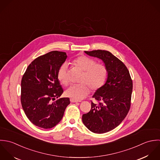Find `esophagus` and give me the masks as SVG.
<instances>
[{
  "label": "esophagus",
  "mask_w": 160,
  "mask_h": 160,
  "mask_svg": "<svg viewBox=\"0 0 160 160\" xmlns=\"http://www.w3.org/2000/svg\"><path fill=\"white\" fill-rule=\"evenodd\" d=\"M70 101L72 102H80L81 101L80 100H77V99H73V98H70Z\"/></svg>",
  "instance_id": "34e87169"
}]
</instances>
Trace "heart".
Instances as JSON below:
<instances>
[{
    "label": "heart",
    "mask_w": 160,
    "mask_h": 160,
    "mask_svg": "<svg viewBox=\"0 0 160 160\" xmlns=\"http://www.w3.org/2000/svg\"><path fill=\"white\" fill-rule=\"evenodd\" d=\"M72 64L83 71L80 78V83L70 86L65 92L68 97L80 99L87 96L91 90L96 92L105 84L108 75V70L104 64L97 63L96 61L86 56H80L72 61ZM57 78L65 87L68 84L67 64H62L57 72Z\"/></svg>",
    "instance_id": "b5f03b06"
}]
</instances>
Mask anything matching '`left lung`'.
I'll return each instance as SVG.
<instances>
[{"label": "left lung", "mask_w": 160, "mask_h": 160, "mask_svg": "<svg viewBox=\"0 0 160 160\" xmlns=\"http://www.w3.org/2000/svg\"><path fill=\"white\" fill-rule=\"evenodd\" d=\"M101 59L108 70L106 83L96 91L90 112L82 116L85 126L96 133L118 127L128 115L131 104L133 83L127 67L110 52L104 50L85 51Z\"/></svg>", "instance_id": "8db88e82"}]
</instances>
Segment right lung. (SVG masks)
Here are the masks:
<instances>
[{
	"mask_svg": "<svg viewBox=\"0 0 160 160\" xmlns=\"http://www.w3.org/2000/svg\"><path fill=\"white\" fill-rule=\"evenodd\" d=\"M64 52L54 51L36 58L27 67L21 82V103L34 125L51 128L62 119L68 98L53 102L64 90L57 78L59 67L67 59Z\"/></svg>",
	"mask_w": 160,
	"mask_h": 160,
	"instance_id": "right-lung-1",
	"label": "right lung"
}]
</instances>
